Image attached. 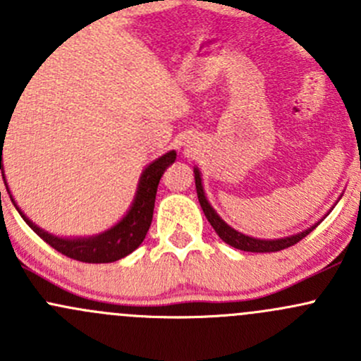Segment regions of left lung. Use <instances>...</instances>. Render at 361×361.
Masks as SVG:
<instances>
[{"label": "left lung", "instance_id": "obj_1", "mask_svg": "<svg viewBox=\"0 0 361 361\" xmlns=\"http://www.w3.org/2000/svg\"><path fill=\"white\" fill-rule=\"evenodd\" d=\"M194 178H195V188H197L199 202H201V207H202L204 214H206L207 221L211 224V227H213L214 232L220 235L221 241H225L227 245H231L232 248H238L243 251H251V253H271V251H279V250L290 248V246L297 245L300 239H304L309 232L314 231V228L322 224L323 218H326V214L330 213L329 211V213H326L322 220H318L314 225H311V227L304 228V231L297 232V234L286 235V238H278V239L251 238V235L243 234V232L235 231V228H232L231 225L225 224V220H221L220 214L213 209V206H211L209 201H207L206 192H204L202 178H201V171H199V167H194ZM341 197H342V194H341Z\"/></svg>", "mask_w": 361, "mask_h": 361}]
</instances>
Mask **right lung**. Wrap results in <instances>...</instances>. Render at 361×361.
<instances>
[{
    "label": "right lung",
    "mask_w": 361,
    "mask_h": 361,
    "mask_svg": "<svg viewBox=\"0 0 361 361\" xmlns=\"http://www.w3.org/2000/svg\"><path fill=\"white\" fill-rule=\"evenodd\" d=\"M3 143H5V133L0 130V169L3 181L6 185V192H8L10 199H12L13 206L19 211L23 220L47 245L52 246L59 253L66 255L75 260L87 262V264H110L116 262L120 258L127 257L133 253L137 246L143 243L145 235H147L148 228L152 225V218H154V206H155V195H157L159 181L162 178L164 171L176 160V152L171 150L164 154L162 157L155 159L154 162L148 164L141 173L140 181H137L136 194H134L133 204L127 209V213L116 221L113 227L108 231L99 232L96 235H85V238H63V235L50 234L49 231H43L32 220H29L24 214V211L17 206L16 199H13L12 192H10L8 183L5 178V169H3Z\"/></svg>",
    "instance_id": "obj_1"
}]
</instances>
